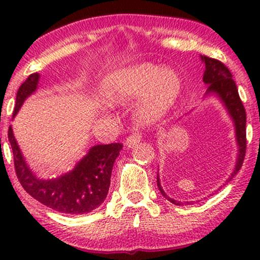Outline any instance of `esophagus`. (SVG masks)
<instances>
[{
    "label": "esophagus",
    "instance_id": "obj_1",
    "mask_svg": "<svg viewBox=\"0 0 260 260\" xmlns=\"http://www.w3.org/2000/svg\"><path fill=\"white\" fill-rule=\"evenodd\" d=\"M140 139H142V136H140L139 133L131 134V136L126 139V147L129 149H133L140 142Z\"/></svg>",
    "mask_w": 260,
    "mask_h": 260
}]
</instances>
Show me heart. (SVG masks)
<instances>
[{
  "instance_id": "heart-1",
  "label": "heart",
  "mask_w": 260,
  "mask_h": 260,
  "mask_svg": "<svg viewBox=\"0 0 260 260\" xmlns=\"http://www.w3.org/2000/svg\"><path fill=\"white\" fill-rule=\"evenodd\" d=\"M182 80L174 68L161 67L153 62L117 68L100 82V96L110 105L132 103L134 117L142 124L162 120L177 104Z\"/></svg>"
}]
</instances>
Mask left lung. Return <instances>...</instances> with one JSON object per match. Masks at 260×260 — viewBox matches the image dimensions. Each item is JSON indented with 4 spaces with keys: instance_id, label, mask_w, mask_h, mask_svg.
Segmentation results:
<instances>
[{
    "instance_id": "1",
    "label": "left lung",
    "mask_w": 260,
    "mask_h": 260,
    "mask_svg": "<svg viewBox=\"0 0 260 260\" xmlns=\"http://www.w3.org/2000/svg\"><path fill=\"white\" fill-rule=\"evenodd\" d=\"M201 59L203 63L205 64L203 82L208 85L207 91L204 94V99H208V98L211 96L216 98L221 103L223 109L226 110L230 120L232 121V124H234L235 140L236 145H237V156H236L234 171L231 172L230 177L226 180V182H230L232 180V177L240 171V169L242 168L244 154H246V111H244L243 104L240 99V95H238L237 86H236L235 80L232 79V74L230 73L228 67L220 61H217V59L209 58L207 56L201 55ZM157 188H159L161 194L165 197L169 202H171L172 204L187 205L192 203L180 202L170 198L165 193V190L162 189V187H161L159 171H157ZM220 188H217V190Z\"/></svg>"
}]
</instances>
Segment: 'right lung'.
Masks as SVG:
<instances>
[{"instance_id": "1", "label": "right lung", "mask_w": 260, "mask_h": 260, "mask_svg": "<svg viewBox=\"0 0 260 260\" xmlns=\"http://www.w3.org/2000/svg\"><path fill=\"white\" fill-rule=\"evenodd\" d=\"M40 74L34 73L19 86L13 117L24 101L38 90ZM14 168L20 184L32 198L58 213L82 215L103 204L111 183L113 164L123 145L121 143L96 144L74 165L71 171L53 178H40L29 168L18 145L12 126L8 129Z\"/></svg>"}]
</instances>
